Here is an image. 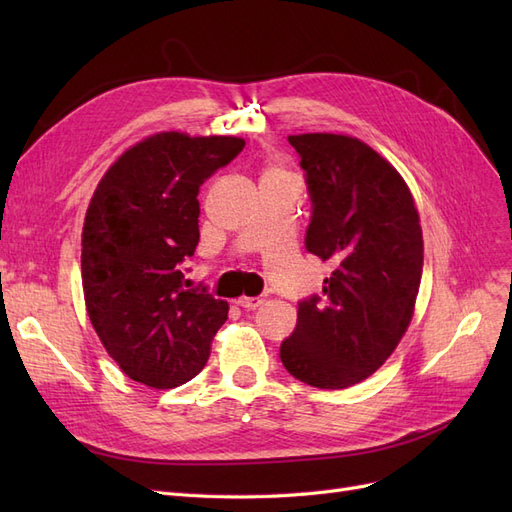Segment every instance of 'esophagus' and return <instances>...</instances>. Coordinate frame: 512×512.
Listing matches in <instances>:
<instances>
[{
  "label": "esophagus",
  "mask_w": 512,
  "mask_h": 512,
  "mask_svg": "<svg viewBox=\"0 0 512 512\" xmlns=\"http://www.w3.org/2000/svg\"><path fill=\"white\" fill-rule=\"evenodd\" d=\"M265 299H267L265 294H260V297H239L237 305H241L243 309H256V307L265 303Z\"/></svg>",
  "instance_id": "esophagus-1"
}]
</instances>
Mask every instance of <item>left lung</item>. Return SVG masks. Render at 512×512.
I'll return each instance as SVG.
<instances>
[{
	"instance_id": "left-lung-1",
	"label": "left lung",
	"mask_w": 512,
	"mask_h": 512,
	"mask_svg": "<svg viewBox=\"0 0 512 512\" xmlns=\"http://www.w3.org/2000/svg\"><path fill=\"white\" fill-rule=\"evenodd\" d=\"M301 158L312 218L305 250L333 265L322 297L299 301L280 346L288 374L316 389H348L389 359L412 320L423 232L406 181L342 134L288 136Z\"/></svg>"
}]
</instances>
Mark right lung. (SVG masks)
Segmentation results:
<instances>
[{"mask_svg": "<svg viewBox=\"0 0 512 512\" xmlns=\"http://www.w3.org/2000/svg\"><path fill=\"white\" fill-rule=\"evenodd\" d=\"M235 136L162 132L106 170L83 226L91 324L123 374L175 389L200 374L228 303L183 271L200 239L198 190L243 151Z\"/></svg>", "mask_w": 512, "mask_h": 512, "instance_id": "1", "label": "right lung"}]
</instances>
